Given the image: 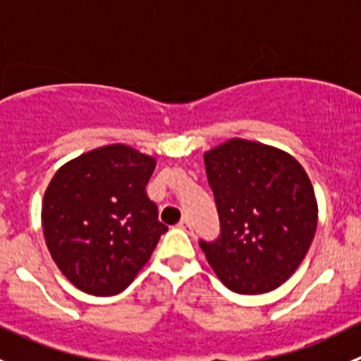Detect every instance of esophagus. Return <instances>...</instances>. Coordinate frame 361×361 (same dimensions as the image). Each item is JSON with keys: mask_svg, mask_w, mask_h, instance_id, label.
<instances>
[{"mask_svg": "<svg viewBox=\"0 0 361 361\" xmlns=\"http://www.w3.org/2000/svg\"><path fill=\"white\" fill-rule=\"evenodd\" d=\"M178 225H180V228H183L185 232H194V227H192V221L188 220L187 216L181 218V221Z\"/></svg>", "mask_w": 361, "mask_h": 361, "instance_id": "1", "label": "esophagus"}]
</instances>
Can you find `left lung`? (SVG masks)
<instances>
[{
  "label": "left lung",
  "mask_w": 361,
  "mask_h": 361,
  "mask_svg": "<svg viewBox=\"0 0 361 361\" xmlns=\"http://www.w3.org/2000/svg\"><path fill=\"white\" fill-rule=\"evenodd\" d=\"M220 235L199 241L228 290L271 292L297 271L318 225L311 180L292 155L248 140L204 154Z\"/></svg>",
  "instance_id": "8db88e82"
}]
</instances>
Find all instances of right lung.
<instances>
[{
	"mask_svg": "<svg viewBox=\"0 0 361 361\" xmlns=\"http://www.w3.org/2000/svg\"><path fill=\"white\" fill-rule=\"evenodd\" d=\"M155 159L108 145L64 164L42 206L47 246L82 292L108 297L133 283L167 231L145 192Z\"/></svg>",
	"mask_w": 361,
	"mask_h": 361,
	"instance_id": "1",
	"label": "right lung"
}]
</instances>
